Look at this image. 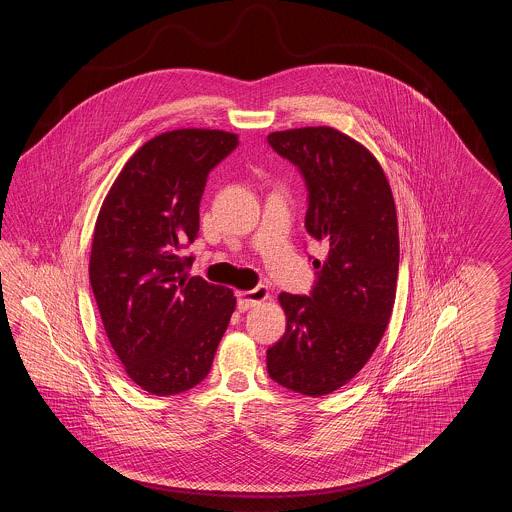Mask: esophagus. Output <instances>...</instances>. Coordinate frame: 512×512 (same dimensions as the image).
Returning a JSON list of instances; mask_svg holds the SVG:
<instances>
[{
  "label": "esophagus",
  "instance_id": "esophagus-1",
  "mask_svg": "<svg viewBox=\"0 0 512 512\" xmlns=\"http://www.w3.org/2000/svg\"><path fill=\"white\" fill-rule=\"evenodd\" d=\"M236 297H238V309H240V311H247V309H251V307H255V305L267 301L268 290L265 286H257V288H253V290L236 293Z\"/></svg>",
  "mask_w": 512,
  "mask_h": 512
}]
</instances>
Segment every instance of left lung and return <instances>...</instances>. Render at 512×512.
<instances>
[{"mask_svg":"<svg viewBox=\"0 0 512 512\" xmlns=\"http://www.w3.org/2000/svg\"><path fill=\"white\" fill-rule=\"evenodd\" d=\"M307 186L305 228L326 247L313 261L309 295L282 292L286 334L267 351L268 376L320 397L363 366L390 322L399 272V232L388 178L376 157L330 126L268 134Z\"/></svg>","mask_w":512,"mask_h":512,"instance_id":"left-lung-1","label":"left lung"}]
</instances>
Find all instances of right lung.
Wrapping results in <instances>:
<instances>
[{"label":"right lung","mask_w":512,"mask_h":512,"mask_svg":"<svg viewBox=\"0 0 512 512\" xmlns=\"http://www.w3.org/2000/svg\"><path fill=\"white\" fill-rule=\"evenodd\" d=\"M238 147L224 130L159 134L124 165L99 211L90 284L126 374L153 395L197 386L236 307L232 290L190 276L207 176Z\"/></svg>","instance_id":"obj_1"}]
</instances>
